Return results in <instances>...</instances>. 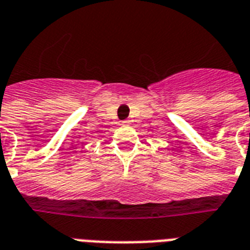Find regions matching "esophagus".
Masks as SVG:
<instances>
[{
    "mask_svg": "<svg viewBox=\"0 0 250 250\" xmlns=\"http://www.w3.org/2000/svg\"><path fill=\"white\" fill-rule=\"evenodd\" d=\"M121 124H123V125H129V124H130V120H124Z\"/></svg>",
    "mask_w": 250,
    "mask_h": 250,
    "instance_id": "34e87169",
    "label": "esophagus"
}]
</instances>
